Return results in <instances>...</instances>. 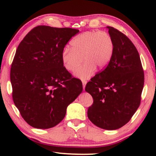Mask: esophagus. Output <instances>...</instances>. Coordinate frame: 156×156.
Listing matches in <instances>:
<instances>
[{
    "mask_svg": "<svg viewBox=\"0 0 156 156\" xmlns=\"http://www.w3.org/2000/svg\"><path fill=\"white\" fill-rule=\"evenodd\" d=\"M82 83H83V89L84 90V87H85V85L87 84V81L84 80H82Z\"/></svg>",
    "mask_w": 156,
    "mask_h": 156,
    "instance_id": "obj_1",
    "label": "esophagus"
}]
</instances>
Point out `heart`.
Segmentation results:
<instances>
[{"label": "heart", "mask_w": 156, "mask_h": 156, "mask_svg": "<svg viewBox=\"0 0 156 156\" xmlns=\"http://www.w3.org/2000/svg\"><path fill=\"white\" fill-rule=\"evenodd\" d=\"M72 48L65 47L61 54L62 62L66 69L81 79L90 77L96 67L103 69L112 58L114 42L109 33L97 30L87 31L76 36L71 42Z\"/></svg>", "instance_id": "1"}]
</instances>
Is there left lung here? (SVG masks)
<instances>
[{
    "label": "left lung",
    "mask_w": 156,
    "mask_h": 156,
    "mask_svg": "<svg viewBox=\"0 0 156 156\" xmlns=\"http://www.w3.org/2000/svg\"><path fill=\"white\" fill-rule=\"evenodd\" d=\"M114 42L109 64L91 79L85 91L94 102L87 116L100 128L115 130L131 119L141 101L144 74L136 47L117 29L107 27Z\"/></svg>",
    "instance_id": "left-lung-1"
}]
</instances>
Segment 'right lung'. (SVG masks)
I'll return each mask as SVG.
<instances>
[{
    "instance_id": "right-lung-1",
    "label": "right lung",
    "mask_w": 156,
    "mask_h": 156,
    "mask_svg": "<svg viewBox=\"0 0 156 156\" xmlns=\"http://www.w3.org/2000/svg\"><path fill=\"white\" fill-rule=\"evenodd\" d=\"M79 32L72 28L39 25L20 42L13 60L12 98L23 119L37 129L54 127L83 91L62 62L66 44Z\"/></svg>"
}]
</instances>
